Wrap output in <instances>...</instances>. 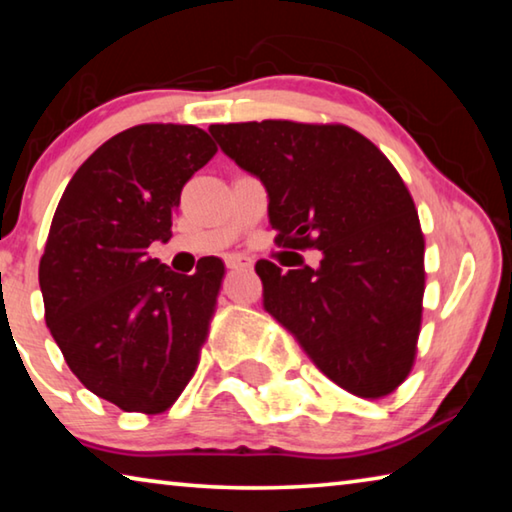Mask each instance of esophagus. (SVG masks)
<instances>
[{
  "label": "esophagus",
  "mask_w": 512,
  "mask_h": 512,
  "mask_svg": "<svg viewBox=\"0 0 512 512\" xmlns=\"http://www.w3.org/2000/svg\"><path fill=\"white\" fill-rule=\"evenodd\" d=\"M253 262H250L248 257H228L225 259V268H230V271H241V268H250Z\"/></svg>",
  "instance_id": "1"
}]
</instances>
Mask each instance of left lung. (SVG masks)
<instances>
[{"label": "left lung", "instance_id": "1", "mask_svg": "<svg viewBox=\"0 0 512 512\" xmlns=\"http://www.w3.org/2000/svg\"><path fill=\"white\" fill-rule=\"evenodd\" d=\"M210 135L264 185L275 244L323 255L291 271L259 259L264 311L348 393L395 391L413 366L424 293V237L400 173L339 124L266 119Z\"/></svg>", "mask_w": 512, "mask_h": 512}]
</instances>
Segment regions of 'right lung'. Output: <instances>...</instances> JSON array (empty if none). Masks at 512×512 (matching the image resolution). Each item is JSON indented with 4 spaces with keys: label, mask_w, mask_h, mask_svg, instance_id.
Segmentation results:
<instances>
[{
    "label": "right lung",
    "mask_w": 512,
    "mask_h": 512,
    "mask_svg": "<svg viewBox=\"0 0 512 512\" xmlns=\"http://www.w3.org/2000/svg\"><path fill=\"white\" fill-rule=\"evenodd\" d=\"M214 153L196 126L128 128L81 164L51 221L47 327L81 384L124 411H167L194 375L223 262L180 275L149 248L171 239L180 192Z\"/></svg>",
    "instance_id": "obj_1"
}]
</instances>
